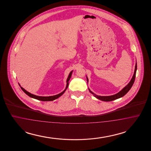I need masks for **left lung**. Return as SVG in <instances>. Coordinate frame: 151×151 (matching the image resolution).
Instances as JSON below:
<instances>
[{"mask_svg":"<svg viewBox=\"0 0 151 151\" xmlns=\"http://www.w3.org/2000/svg\"><path fill=\"white\" fill-rule=\"evenodd\" d=\"M137 64L136 63L135 65V71H134V74L132 76V78L130 82L129 83V84L127 86H125L121 91H120L119 93L115 94L113 96H97L95 94H94L89 89V92L93 94L94 95V96L101 101H111L115 100L116 99H119L121 97H122L123 96H124L129 91V89L131 88V87L132 86V85L134 84V83L135 81V76H136V72H137ZM87 81H88V79L86 78Z\"/></svg>","mask_w":151,"mask_h":151,"instance_id":"left-lung-1","label":"left lung"}]
</instances>
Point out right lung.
Returning a JSON list of instances; mask_svg holds the SVG:
<instances>
[{
  "label": "right lung",
  "instance_id": "right-lung-1",
  "mask_svg": "<svg viewBox=\"0 0 151 151\" xmlns=\"http://www.w3.org/2000/svg\"><path fill=\"white\" fill-rule=\"evenodd\" d=\"M72 71L69 74V76L67 78V86L66 88L65 89V91L63 92H62V93H60L58 94L57 95H55V96H49V97H42V96H36V95H34L33 94L30 93L28 92H27L26 90H25L23 88L21 87V89L22 90V91L25 93V94H27L28 96H29V97H32V98H33V99H35L37 100H38L42 101H53L55 99H57L58 98H59L60 96H61L63 94L65 93V90L67 89V87L68 86V81L71 78V75H72Z\"/></svg>",
  "mask_w": 151,
  "mask_h": 151
}]
</instances>
